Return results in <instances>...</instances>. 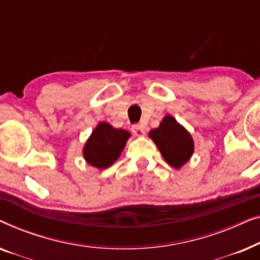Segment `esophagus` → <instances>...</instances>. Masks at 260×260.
<instances>
[{
    "label": "esophagus",
    "instance_id": "esophagus-1",
    "mask_svg": "<svg viewBox=\"0 0 260 260\" xmlns=\"http://www.w3.org/2000/svg\"><path fill=\"white\" fill-rule=\"evenodd\" d=\"M133 133H134L135 136H137V137H142V136H144V135H145V131L143 129V126L140 125V124L133 125Z\"/></svg>",
    "mask_w": 260,
    "mask_h": 260
}]
</instances>
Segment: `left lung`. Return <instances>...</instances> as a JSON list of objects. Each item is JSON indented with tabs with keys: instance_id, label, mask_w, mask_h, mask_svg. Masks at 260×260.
<instances>
[{
	"instance_id": "obj_1",
	"label": "left lung",
	"mask_w": 260,
	"mask_h": 260,
	"mask_svg": "<svg viewBox=\"0 0 260 260\" xmlns=\"http://www.w3.org/2000/svg\"><path fill=\"white\" fill-rule=\"evenodd\" d=\"M148 136L154 141L165 161L175 169L186 165L194 152V141L189 131L172 115H167L158 127L149 131Z\"/></svg>"
}]
</instances>
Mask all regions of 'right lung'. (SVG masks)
I'll use <instances>...</instances> for the list:
<instances>
[{"instance_id":"obj_1","label":"right lung","mask_w":260,"mask_h":260,"mask_svg":"<svg viewBox=\"0 0 260 260\" xmlns=\"http://www.w3.org/2000/svg\"><path fill=\"white\" fill-rule=\"evenodd\" d=\"M130 137L129 131L116 129L106 122L98 123L84 144L85 161L97 169L109 168L118 159Z\"/></svg>"}]
</instances>
